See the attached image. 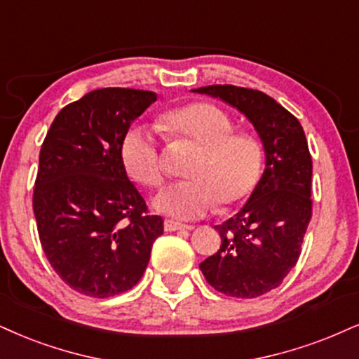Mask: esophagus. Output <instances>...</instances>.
I'll list each match as a JSON object with an SVG mask.
<instances>
[{"mask_svg":"<svg viewBox=\"0 0 359 359\" xmlns=\"http://www.w3.org/2000/svg\"><path fill=\"white\" fill-rule=\"evenodd\" d=\"M163 226H165V231H180V229H191L189 224H183V223H178V221H172V219H165V223H163Z\"/></svg>","mask_w":359,"mask_h":359,"instance_id":"obj_1","label":"esophagus"}]
</instances>
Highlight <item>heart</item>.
<instances>
[{"label": "heart", "mask_w": 359, "mask_h": 359, "mask_svg": "<svg viewBox=\"0 0 359 359\" xmlns=\"http://www.w3.org/2000/svg\"><path fill=\"white\" fill-rule=\"evenodd\" d=\"M158 126L170 140L198 146L187 168L189 180L161 191L154 206L176 218H194L213 210L241 205L253 194L263 172V144L255 133L236 130L224 109L208 101H191L159 114ZM128 175L144 188H159L165 163L154 135L138 126L126 133L119 149Z\"/></svg>", "instance_id": "obj_1"}]
</instances>
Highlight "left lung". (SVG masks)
Returning <instances> with one entry per match:
<instances>
[{
	"instance_id": "left-lung-1",
	"label": "left lung",
	"mask_w": 359,
	"mask_h": 359,
	"mask_svg": "<svg viewBox=\"0 0 359 359\" xmlns=\"http://www.w3.org/2000/svg\"><path fill=\"white\" fill-rule=\"evenodd\" d=\"M193 91L240 109L263 141L266 168L258 187L233 218L216 226L219 250L200 264L216 291L256 298L280 286L302 255L313 208L306 136L298 119L263 91L233 85Z\"/></svg>"
}]
</instances>
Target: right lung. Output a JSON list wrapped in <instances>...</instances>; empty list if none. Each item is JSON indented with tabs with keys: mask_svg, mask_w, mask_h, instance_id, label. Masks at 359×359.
<instances>
[{
	"mask_svg": "<svg viewBox=\"0 0 359 359\" xmlns=\"http://www.w3.org/2000/svg\"><path fill=\"white\" fill-rule=\"evenodd\" d=\"M151 91L103 88L65 106L39 151L33 211L51 268L72 290L109 298L148 266L163 218L149 215L119 149Z\"/></svg>",
	"mask_w": 359,
	"mask_h": 359,
	"instance_id": "obj_1",
	"label": "right lung"
}]
</instances>
